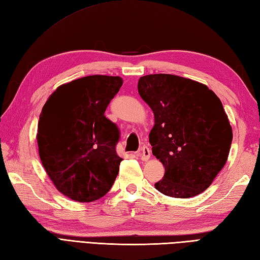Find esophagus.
I'll return each mask as SVG.
<instances>
[{"label": "esophagus", "mask_w": 260, "mask_h": 260, "mask_svg": "<svg viewBox=\"0 0 260 260\" xmlns=\"http://www.w3.org/2000/svg\"><path fill=\"white\" fill-rule=\"evenodd\" d=\"M136 155L140 157L142 160H147L150 157V149L148 146H143L138 152L136 153Z\"/></svg>", "instance_id": "esophagus-1"}]
</instances>
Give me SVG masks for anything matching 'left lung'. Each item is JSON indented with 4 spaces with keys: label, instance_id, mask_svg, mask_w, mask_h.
Wrapping results in <instances>:
<instances>
[{
    "label": "left lung",
    "instance_id": "left-lung-1",
    "mask_svg": "<svg viewBox=\"0 0 260 260\" xmlns=\"http://www.w3.org/2000/svg\"><path fill=\"white\" fill-rule=\"evenodd\" d=\"M137 88L154 113L149 143L165 167L156 189L175 198L206 190L226 164L233 141L220 100L204 84L172 74L142 76Z\"/></svg>",
    "mask_w": 260,
    "mask_h": 260
}]
</instances>
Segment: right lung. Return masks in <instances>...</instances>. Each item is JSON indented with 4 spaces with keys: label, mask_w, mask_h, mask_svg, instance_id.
<instances>
[{
    "label": "right lung",
    "mask_w": 260,
    "mask_h": 260,
    "mask_svg": "<svg viewBox=\"0 0 260 260\" xmlns=\"http://www.w3.org/2000/svg\"><path fill=\"white\" fill-rule=\"evenodd\" d=\"M122 84L118 76L77 78L57 87L42 108L41 161L56 188L73 201L100 199L117 177L120 133L105 111Z\"/></svg>",
    "instance_id": "obj_1"
}]
</instances>
